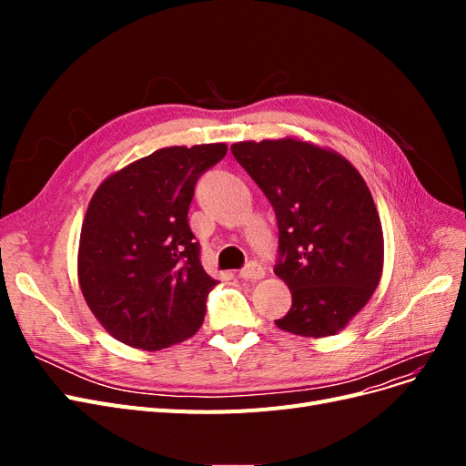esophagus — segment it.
<instances>
[{"label":"esophagus","mask_w":466,"mask_h":466,"mask_svg":"<svg viewBox=\"0 0 466 466\" xmlns=\"http://www.w3.org/2000/svg\"><path fill=\"white\" fill-rule=\"evenodd\" d=\"M266 276L264 266H260L258 262H250L247 264L241 272H238V278L243 279H262Z\"/></svg>","instance_id":"esophagus-1"}]
</instances>
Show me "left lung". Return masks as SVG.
<instances>
[{
  "instance_id": "obj_1",
  "label": "left lung",
  "mask_w": 466,
  "mask_h": 466,
  "mask_svg": "<svg viewBox=\"0 0 466 466\" xmlns=\"http://www.w3.org/2000/svg\"><path fill=\"white\" fill-rule=\"evenodd\" d=\"M231 151L276 211L274 272L291 291L276 327L305 338L340 332L383 276V228L360 171L334 149L291 136Z\"/></svg>"
}]
</instances>
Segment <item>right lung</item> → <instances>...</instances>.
Returning <instances> with one entry per match:
<instances>
[{
    "label": "right lung",
    "mask_w": 466,
    "mask_h": 466,
    "mask_svg": "<svg viewBox=\"0 0 466 466\" xmlns=\"http://www.w3.org/2000/svg\"><path fill=\"white\" fill-rule=\"evenodd\" d=\"M225 144L173 146L126 165L95 190L81 225L77 279L118 342L155 351L198 332L218 281L200 264L188 208Z\"/></svg>",
    "instance_id": "add662e5"
}]
</instances>
